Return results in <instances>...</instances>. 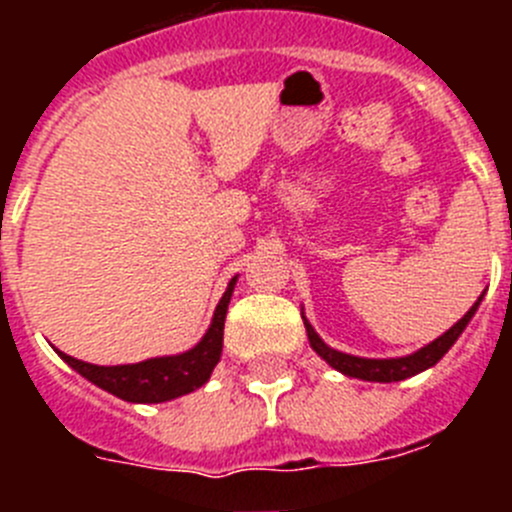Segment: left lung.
<instances>
[{"label": "left lung", "instance_id": "left-lung-1", "mask_svg": "<svg viewBox=\"0 0 512 512\" xmlns=\"http://www.w3.org/2000/svg\"><path fill=\"white\" fill-rule=\"evenodd\" d=\"M479 302H482V297H479V300L469 307V312L459 320V323L451 325V328L446 330L443 336H438L436 341H431L428 346H423L420 351H415V354L397 356V359H364V356L343 354V351L330 348L328 343H325L323 338L315 333V328L307 323L305 315H302V320H305V330H307V338H310L312 351H315L320 359L328 361V364L333 366L336 372L346 374V377L364 379V382H400V379L415 377V374L425 372V369H431L433 364H438V361L443 359V354H446V351H449V348L456 343V338L464 333V328L469 325L472 315L477 312Z\"/></svg>", "mask_w": 512, "mask_h": 512}]
</instances>
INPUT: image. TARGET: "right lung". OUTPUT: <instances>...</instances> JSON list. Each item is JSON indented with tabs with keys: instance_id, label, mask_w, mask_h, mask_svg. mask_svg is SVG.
Masks as SVG:
<instances>
[{
	"instance_id": "1",
	"label": "right lung",
	"mask_w": 512,
	"mask_h": 512,
	"mask_svg": "<svg viewBox=\"0 0 512 512\" xmlns=\"http://www.w3.org/2000/svg\"><path fill=\"white\" fill-rule=\"evenodd\" d=\"M235 279H230L225 295L220 297L212 315V323L202 341L194 348L176 356H158V359L138 361V364H120V366H97L79 361L74 356L58 351L71 369L87 377L89 382L102 387L104 392L120 397L125 402H166L174 397H182L194 392L197 387L210 379L212 369L223 354V328L228 302L233 297Z\"/></svg>"
}]
</instances>
